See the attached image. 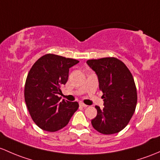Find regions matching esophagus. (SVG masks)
Here are the masks:
<instances>
[{
    "instance_id": "34e87169",
    "label": "esophagus",
    "mask_w": 160,
    "mask_h": 160,
    "mask_svg": "<svg viewBox=\"0 0 160 160\" xmlns=\"http://www.w3.org/2000/svg\"><path fill=\"white\" fill-rule=\"evenodd\" d=\"M80 107H88V106L87 105H86L85 103H83V102H80Z\"/></svg>"
}]
</instances>
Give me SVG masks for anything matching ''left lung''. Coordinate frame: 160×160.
I'll return each instance as SVG.
<instances>
[{
  "label": "left lung",
  "instance_id": "obj_1",
  "mask_svg": "<svg viewBox=\"0 0 160 160\" xmlns=\"http://www.w3.org/2000/svg\"><path fill=\"white\" fill-rule=\"evenodd\" d=\"M87 63L97 74L105 106L102 110L95 107L97 115L91 120L92 126L106 135L119 132L129 123L137 107V87L132 73L123 62L112 57Z\"/></svg>",
  "mask_w": 160,
  "mask_h": 160
}]
</instances>
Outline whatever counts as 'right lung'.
<instances>
[{"mask_svg":"<svg viewBox=\"0 0 160 160\" xmlns=\"http://www.w3.org/2000/svg\"><path fill=\"white\" fill-rule=\"evenodd\" d=\"M79 60L47 53L33 63L27 77L24 100L33 122L43 130L56 132L68 124L77 110V102L63 100L58 94L68 80L69 69Z\"/></svg>","mask_w":160,"mask_h":160,"instance_id":"1","label":"right lung"}]
</instances>
